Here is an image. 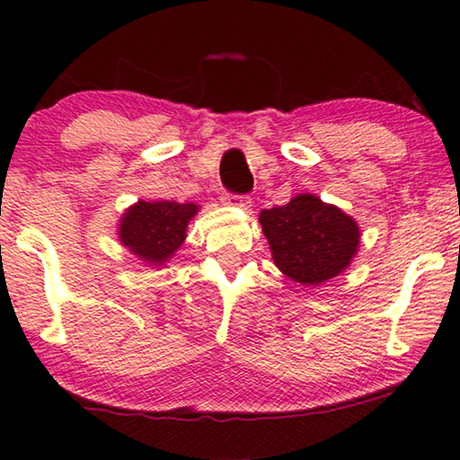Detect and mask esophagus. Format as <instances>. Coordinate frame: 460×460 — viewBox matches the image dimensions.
Listing matches in <instances>:
<instances>
[{
    "label": "esophagus",
    "mask_w": 460,
    "mask_h": 460,
    "mask_svg": "<svg viewBox=\"0 0 460 460\" xmlns=\"http://www.w3.org/2000/svg\"><path fill=\"white\" fill-rule=\"evenodd\" d=\"M222 200L226 205H234V207H251V197L249 194H236V192H224Z\"/></svg>",
    "instance_id": "34e87169"
}]
</instances>
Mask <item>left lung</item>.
<instances>
[{"instance_id":"8db88e82","label":"left lung","mask_w":460,"mask_h":460,"mask_svg":"<svg viewBox=\"0 0 460 460\" xmlns=\"http://www.w3.org/2000/svg\"><path fill=\"white\" fill-rule=\"evenodd\" d=\"M260 222L274 263L301 285H320L343 272L360 241L354 219L312 194L263 209Z\"/></svg>"}]
</instances>
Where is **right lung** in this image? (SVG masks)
Wrapping results in <instances>:
<instances>
[{"instance_id": "right-lung-1", "label": "right lung", "mask_w": 460, "mask_h": 460, "mask_svg": "<svg viewBox=\"0 0 460 460\" xmlns=\"http://www.w3.org/2000/svg\"><path fill=\"white\" fill-rule=\"evenodd\" d=\"M197 211L199 207L194 203L140 200L123 216L119 238L140 260L161 266L184 243L186 226Z\"/></svg>"}]
</instances>
